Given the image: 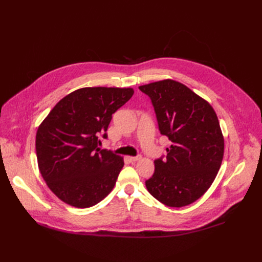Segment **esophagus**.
Segmentation results:
<instances>
[{
	"mask_svg": "<svg viewBox=\"0 0 262 262\" xmlns=\"http://www.w3.org/2000/svg\"><path fill=\"white\" fill-rule=\"evenodd\" d=\"M127 158H128V160H129L130 162H136V161H138V160H140V159H141V156H135V157H133V156H128Z\"/></svg>",
	"mask_w": 262,
	"mask_h": 262,
	"instance_id": "esophagus-1",
	"label": "esophagus"
}]
</instances>
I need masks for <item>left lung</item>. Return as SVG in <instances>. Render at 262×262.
<instances>
[{
    "label": "left lung",
    "instance_id": "left-lung-1",
    "mask_svg": "<svg viewBox=\"0 0 262 262\" xmlns=\"http://www.w3.org/2000/svg\"><path fill=\"white\" fill-rule=\"evenodd\" d=\"M152 100L161 135L172 144L156 159L147 191L169 207H184L209 189L221 167L224 138L212 106L180 81L140 86Z\"/></svg>",
    "mask_w": 262,
    "mask_h": 262
}]
</instances>
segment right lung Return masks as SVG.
<instances>
[{
	"label": "right lung",
	"instance_id": "add662e5",
	"mask_svg": "<svg viewBox=\"0 0 262 262\" xmlns=\"http://www.w3.org/2000/svg\"><path fill=\"white\" fill-rule=\"evenodd\" d=\"M134 94L133 88L86 87L66 95L36 134L39 171L53 193L68 205L88 208L114 189L123 157L98 147L113 114Z\"/></svg>",
	"mask_w": 262,
	"mask_h": 262
}]
</instances>
